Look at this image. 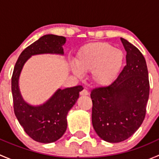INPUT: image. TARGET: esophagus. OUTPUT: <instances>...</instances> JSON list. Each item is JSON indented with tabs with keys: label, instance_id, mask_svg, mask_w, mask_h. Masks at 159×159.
<instances>
[{
	"label": "esophagus",
	"instance_id": "1",
	"mask_svg": "<svg viewBox=\"0 0 159 159\" xmlns=\"http://www.w3.org/2000/svg\"><path fill=\"white\" fill-rule=\"evenodd\" d=\"M80 94H81V95H88L89 94V91H88L87 89H83L82 91H80Z\"/></svg>",
	"mask_w": 159,
	"mask_h": 159
}]
</instances>
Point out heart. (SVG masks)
<instances>
[{
  "mask_svg": "<svg viewBox=\"0 0 159 159\" xmlns=\"http://www.w3.org/2000/svg\"><path fill=\"white\" fill-rule=\"evenodd\" d=\"M125 62L122 51L106 42L89 44L80 49L75 57L76 67L72 70L81 77L82 71H91V79L98 85L111 84L121 71Z\"/></svg>",
  "mask_w": 159,
  "mask_h": 159,
  "instance_id": "heart-1",
  "label": "heart"
}]
</instances>
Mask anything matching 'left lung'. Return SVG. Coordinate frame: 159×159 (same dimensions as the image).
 I'll list each match as a JSON object with an SVG mask.
<instances>
[{
	"mask_svg": "<svg viewBox=\"0 0 159 159\" xmlns=\"http://www.w3.org/2000/svg\"><path fill=\"white\" fill-rule=\"evenodd\" d=\"M121 41L126 51V65L111 84L91 91L93 127L101 139L111 143L126 140L140 127L150 89L143 54L127 40L121 38Z\"/></svg>",
	"mask_w": 159,
	"mask_h": 159,
	"instance_id": "obj_1",
	"label": "left lung"
}]
</instances>
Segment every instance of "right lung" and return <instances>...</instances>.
Masks as SVG:
<instances>
[{
	"label": "right lung",
	"mask_w": 159,
	"mask_h": 159,
	"mask_svg": "<svg viewBox=\"0 0 159 159\" xmlns=\"http://www.w3.org/2000/svg\"><path fill=\"white\" fill-rule=\"evenodd\" d=\"M63 36L46 34L24 50L18 57L11 78L14 111L25 132L34 141L51 143L58 140L67 129V115L82 91L81 85L59 89L43 105H28L20 95L18 78L24 65L31 55L44 53L64 54Z\"/></svg>",
	"instance_id": "obj_1"
}]
</instances>
